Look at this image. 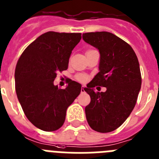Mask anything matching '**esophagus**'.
<instances>
[{
  "label": "esophagus",
  "mask_w": 159,
  "mask_h": 159,
  "mask_svg": "<svg viewBox=\"0 0 159 159\" xmlns=\"http://www.w3.org/2000/svg\"><path fill=\"white\" fill-rule=\"evenodd\" d=\"M85 92V87L84 86H81V93H84Z\"/></svg>",
  "instance_id": "obj_1"
}]
</instances>
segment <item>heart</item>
<instances>
[{"label":"heart","mask_w":159,"mask_h":159,"mask_svg":"<svg viewBox=\"0 0 159 159\" xmlns=\"http://www.w3.org/2000/svg\"><path fill=\"white\" fill-rule=\"evenodd\" d=\"M76 79H77V81H79V82L84 83L88 81V77L84 75H78L76 76Z\"/></svg>","instance_id":"1"}]
</instances>
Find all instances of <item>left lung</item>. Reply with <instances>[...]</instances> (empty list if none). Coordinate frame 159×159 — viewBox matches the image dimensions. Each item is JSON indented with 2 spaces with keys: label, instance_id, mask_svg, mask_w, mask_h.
Segmentation results:
<instances>
[{
  "label": "left lung",
  "instance_id": "obj_1",
  "mask_svg": "<svg viewBox=\"0 0 159 159\" xmlns=\"http://www.w3.org/2000/svg\"><path fill=\"white\" fill-rule=\"evenodd\" d=\"M82 38L100 53V72L85 88L91 98L85 107L87 121L95 131L110 133L121 126L136 105L142 82L140 64L131 46L111 33H85ZM97 85L107 91L95 92Z\"/></svg>",
  "mask_w": 159,
  "mask_h": 159
}]
</instances>
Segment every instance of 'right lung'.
<instances>
[{"label": "right lung", "mask_w": 159, "mask_h": 159, "mask_svg": "<svg viewBox=\"0 0 159 159\" xmlns=\"http://www.w3.org/2000/svg\"><path fill=\"white\" fill-rule=\"evenodd\" d=\"M81 33L49 31L38 37L19 57L15 71L16 92L25 115L34 126L52 132L63 125L68 107L81 93L79 83L69 80L66 89L53 81L66 70Z\"/></svg>", "instance_id": "1"}]
</instances>
